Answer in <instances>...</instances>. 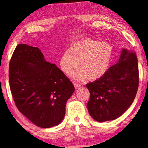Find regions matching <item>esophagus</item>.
<instances>
[{"mask_svg":"<svg viewBox=\"0 0 148 148\" xmlns=\"http://www.w3.org/2000/svg\"><path fill=\"white\" fill-rule=\"evenodd\" d=\"M74 85L76 88H78L79 87H81V84L78 83H74Z\"/></svg>","mask_w":148,"mask_h":148,"instance_id":"esophagus-1","label":"esophagus"}]
</instances>
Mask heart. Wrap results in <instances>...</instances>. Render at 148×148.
<instances>
[{"mask_svg": "<svg viewBox=\"0 0 148 148\" xmlns=\"http://www.w3.org/2000/svg\"><path fill=\"white\" fill-rule=\"evenodd\" d=\"M112 58V48L108 42L85 38L72 43L62 53L60 65L64 73L69 76L79 65L81 68L73 74L74 79L82 80L88 77L96 79L106 74Z\"/></svg>", "mask_w": 148, "mask_h": 148, "instance_id": "obj_1", "label": "heart"}]
</instances>
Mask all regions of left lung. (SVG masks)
<instances>
[{"label": "left lung", "mask_w": 148, "mask_h": 148, "mask_svg": "<svg viewBox=\"0 0 148 148\" xmlns=\"http://www.w3.org/2000/svg\"><path fill=\"white\" fill-rule=\"evenodd\" d=\"M138 82L136 53L123 48L117 63L98 79L86 85L90 92L87 109L90 116L100 122L120 117L132 104Z\"/></svg>", "instance_id": "8db88e82"}]
</instances>
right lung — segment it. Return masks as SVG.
<instances>
[{
	"label": "right lung",
	"mask_w": 148,
	"mask_h": 148,
	"mask_svg": "<svg viewBox=\"0 0 148 148\" xmlns=\"http://www.w3.org/2000/svg\"><path fill=\"white\" fill-rule=\"evenodd\" d=\"M9 65L10 90L18 111L40 127L60 123L74 91L65 74L45 61L39 48L26 44L16 47Z\"/></svg>",
	"instance_id": "1"
}]
</instances>
